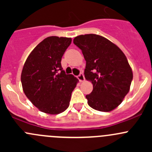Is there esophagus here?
<instances>
[{"label": "esophagus", "mask_w": 152, "mask_h": 152, "mask_svg": "<svg viewBox=\"0 0 152 152\" xmlns=\"http://www.w3.org/2000/svg\"><path fill=\"white\" fill-rule=\"evenodd\" d=\"M77 78L80 82H83V81H85V76H84V74L82 73H81L78 76Z\"/></svg>", "instance_id": "1"}]
</instances>
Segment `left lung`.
<instances>
[{
	"instance_id": "left-lung-1",
	"label": "left lung",
	"mask_w": 152,
	"mask_h": 152,
	"mask_svg": "<svg viewBox=\"0 0 152 152\" xmlns=\"http://www.w3.org/2000/svg\"><path fill=\"white\" fill-rule=\"evenodd\" d=\"M73 43L82 50L85 77L93 85L86 96L88 105L99 111H112L123 102L133 79L125 54L107 38L94 34L76 37Z\"/></svg>"
}]
</instances>
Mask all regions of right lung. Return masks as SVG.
<instances>
[{"label":"right lung","instance_id":"add662e5","mask_svg":"<svg viewBox=\"0 0 152 152\" xmlns=\"http://www.w3.org/2000/svg\"><path fill=\"white\" fill-rule=\"evenodd\" d=\"M71 38H45L31 52L21 73L26 97L41 112L50 115L62 113L69 107L78 79L66 74L61 65Z\"/></svg>","mask_w":152,"mask_h":152}]
</instances>
